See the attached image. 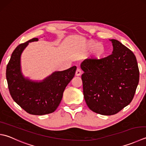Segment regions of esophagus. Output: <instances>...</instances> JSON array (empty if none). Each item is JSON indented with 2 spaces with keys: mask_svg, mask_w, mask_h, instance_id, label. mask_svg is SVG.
<instances>
[{
  "mask_svg": "<svg viewBox=\"0 0 146 146\" xmlns=\"http://www.w3.org/2000/svg\"><path fill=\"white\" fill-rule=\"evenodd\" d=\"M75 75H76V76H80L82 75L81 70L79 69V68H77L76 71V73H75Z\"/></svg>",
  "mask_w": 146,
  "mask_h": 146,
  "instance_id": "1",
  "label": "esophagus"
}]
</instances>
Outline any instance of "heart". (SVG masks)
I'll use <instances>...</instances> for the list:
<instances>
[{
	"mask_svg": "<svg viewBox=\"0 0 146 146\" xmlns=\"http://www.w3.org/2000/svg\"><path fill=\"white\" fill-rule=\"evenodd\" d=\"M85 47L87 50L94 49V56L97 59L101 58L105 53V48L103 45L94 40L85 43Z\"/></svg>",
	"mask_w": 146,
	"mask_h": 146,
	"instance_id": "heart-1",
	"label": "heart"
}]
</instances>
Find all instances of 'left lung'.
<instances>
[{"instance_id":"obj_1","label":"left lung","mask_w":146,"mask_h":146,"mask_svg":"<svg viewBox=\"0 0 146 146\" xmlns=\"http://www.w3.org/2000/svg\"><path fill=\"white\" fill-rule=\"evenodd\" d=\"M110 40L113 47L111 55L84 60L80 65L87 105L94 112L108 116L115 115L130 103L139 81L134 54L116 40Z\"/></svg>"}]
</instances>
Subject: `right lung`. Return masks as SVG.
<instances>
[{"mask_svg":"<svg viewBox=\"0 0 146 146\" xmlns=\"http://www.w3.org/2000/svg\"><path fill=\"white\" fill-rule=\"evenodd\" d=\"M38 40L33 38L16 47L7 65L6 78L11 97L22 109L31 115H44L58 108L66 87L75 76L76 67L55 71L42 82L25 78L20 64L21 53L28 43Z\"/></svg>","mask_w":146,"mask_h":146,"instance_id":"add662e5","label":"right lung"}]
</instances>
